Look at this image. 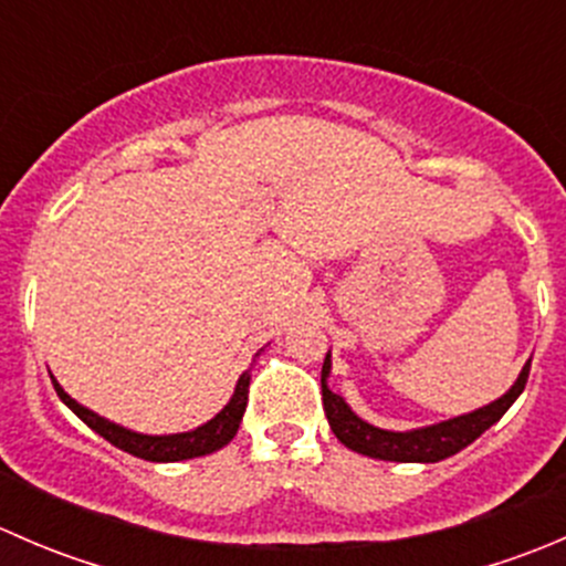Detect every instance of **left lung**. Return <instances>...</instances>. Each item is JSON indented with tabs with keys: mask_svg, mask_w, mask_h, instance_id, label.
I'll return each mask as SVG.
<instances>
[{
	"mask_svg": "<svg viewBox=\"0 0 566 566\" xmlns=\"http://www.w3.org/2000/svg\"><path fill=\"white\" fill-rule=\"evenodd\" d=\"M531 369V358L523 367V373L517 375L515 386L499 397L495 402L484 405V408L473 410V413L458 416V419L441 421V424L419 427V430L408 432H394V430H380V427L369 424V421L358 419L350 410V405L328 389V375H331V353L323 361V375H319V386H323V408L328 416V424L334 430V436L339 438V443H345L347 449L358 454H367L375 460H391V462H438L447 460L452 454H458L460 449H465L468 443L476 441L484 430L495 424L506 410L512 408L523 389H526Z\"/></svg>",
	"mask_w": 566,
	"mask_h": 566,
	"instance_id": "obj_1",
	"label": "left lung"
}]
</instances>
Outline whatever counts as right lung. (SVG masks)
I'll return each instance as SVG.
<instances>
[{
    "label": "right lung",
    "mask_w": 566,
    "mask_h": 566,
    "mask_svg": "<svg viewBox=\"0 0 566 566\" xmlns=\"http://www.w3.org/2000/svg\"><path fill=\"white\" fill-rule=\"evenodd\" d=\"M256 356H260V353H256ZM249 380H251V373L247 369V373L238 378L235 394H232L230 402H227L224 408L208 421V424L197 427V430L191 432H177V436H142V432L125 430V427L114 424V421H108L104 416L93 413L90 408L78 405L76 399L62 389L54 378H51V384H54V389L60 394L62 402H65L67 408H71L73 413L90 427V430H95L101 438H106L112 447L150 462H177V460H191V458H202V454H210V452H219L221 447H227V443L235 438L238 427H241V419H243V410H247V402H249Z\"/></svg>",
    "instance_id": "right-lung-1"
}]
</instances>
